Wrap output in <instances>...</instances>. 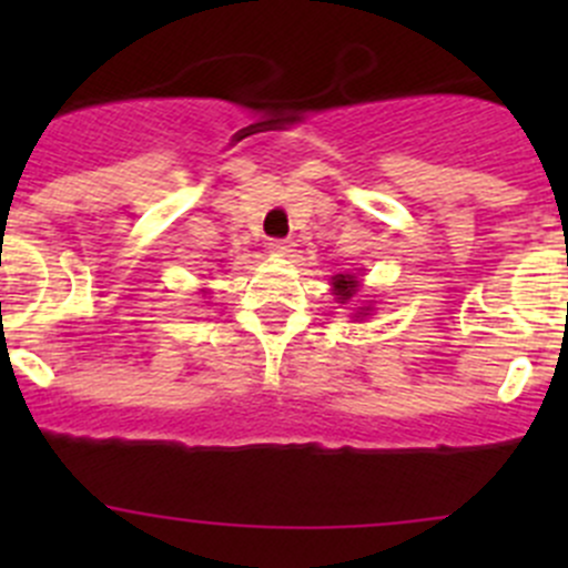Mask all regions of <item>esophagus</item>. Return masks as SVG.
Here are the masks:
<instances>
[{"instance_id":"esophagus-1","label":"esophagus","mask_w":568,"mask_h":568,"mask_svg":"<svg viewBox=\"0 0 568 568\" xmlns=\"http://www.w3.org/2000/svg\"><path fill=\"white\" fill-rule=\"evenodd\" d=\"M268 252L280 257H291L296 252V244L291 242V239H272V242H268Z\"/></svg>"}]
</instances>
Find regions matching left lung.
Masks as SVG:
<instances>
[{
  "label": "left lung",
  "instance_id": "obj_1",
  "mask_svg": "<svg viewBox=\"0 0 568 568\" xmlns=\"http://www.w3.org/2000/svg\"><path fill=\"white\" fill-rule=\"evenodd\" d=\"M332 291H335V300H341V305H343V302L352 300V296L359 291V280L354 277V274H335V277H332ZM368 311L371 307H359L354 316L363 318V316H368Z\"/></svg>",
  "mask_w": 568,
  "mask_h": 568
}]
</instances>
